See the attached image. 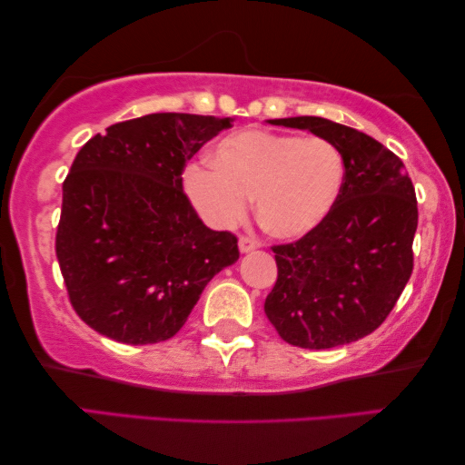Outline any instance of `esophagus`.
Instances as JSON below:
<instances>
[{"label":"esophagus","instance_id":"1","mask_svg":"<svg viewBox=\"0 0 465 465\" xmlns=\"http://www.w3.org/2000/svg\"><path fill=\"white\" fill-rule=\"evenodd\" d=\"M257 247H260V242H257L255 239H251V237H241V239H239L241 253H249V251H253V249H257Z\"/></svg>","mask_w":465,"mask_h":465}]
</instances>
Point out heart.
Listing matches in <instances>:
<instances>
[{
  "label": "heart",
  "instance_id": "heart-1",
  "mask_svg": "<svg viewBox=\"0 0 465 465\" xmlns=\"http://www.w3.org/2000/svg\"><path fill=\"white\" fill-rule=\"evenodd\" d=\"M183 183L210 226H234L253 197L265 232L299 239L315 231L336 205L344 161L331 142L317 135L242 129L216 143L212 164L187 166Z\"/></svg>",
  "mask_w": 465,
  "mask_h": 465
}]
</instances>
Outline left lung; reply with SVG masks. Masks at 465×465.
Segmentation results:
<instances>
[{
  "mask_svg": "<svg viewBox=\"0 0 465 465\" xmlns=\"http://www.w3.org/2000/svg\"><path fill=\"white\" fill-rule=\"evenodd\" d=\"M331 142L344 161L338 202L315 231L272 247L278 280L265 315L288 344H350L385 322L414 268V185L404 163L371 135L323 117L270 119Z\"/></svg>",
  "mask_w": 465,
  "mask_h": 465,
  "instance_id": "left-lung-1",
  "label": "left lung"
}]
</instances>
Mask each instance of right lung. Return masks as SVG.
I'll return each instance as SVG.
<instances>
[{"instance_id":"obj_1","label":"right lung","mask_w":465,"mask_h":465,"mask_svg":"<svg viewBox=\"0 0 465 465\" xmlns=\"http://www.w3.org/2000/svg\"><path fill=\"white\" fill-rule=\"evenodd\" d=\"M231 117L152 113L80 148L64 181L55 251L70 302L121 344L173 338L205 284L239 260L237 237L212 231L183 193L185 163Z\"/></svg>"}]
</instances>
